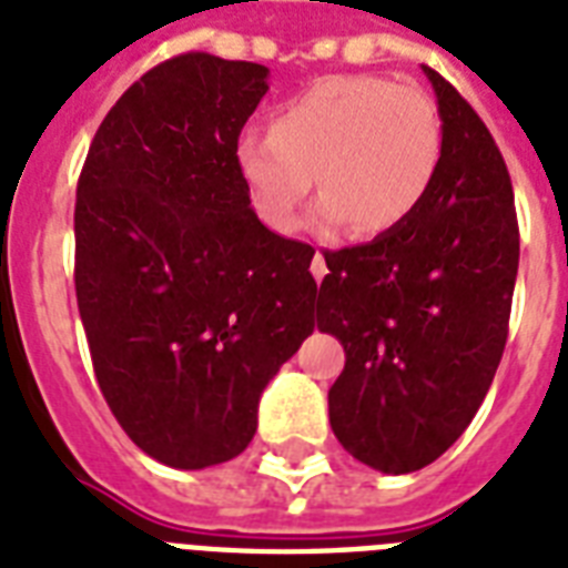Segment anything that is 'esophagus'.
<instances>
[{
	"mask_svg": "<svg viewBox=\"0 0 568 568\" xmlns=\"http://www.w3.org/2000/svg\"><path fill=\"white\" fill-rule=\"evenodd\" d=\"M310 271H312V276H315V280H324V274H327V258H324V253H321V250H315Z\"/></svg>",
	"mask_w": 568,
	"mask_h": 568,
	"instance_id": "esophagus-1",
	"label": "esophagus"
}]
</instances>
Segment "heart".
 <instances>
[{
    "mask_svg": "<svg viewBox=\"0 0 568 568\" xmlns=\"http://www.w3.org/2000/svg\"><path fill=\"white\" fill-rule=\"evenodd\" d=\"M445 155L442 111L422 84L324 75L276 105L271 132H244L235 162L265 226L294 232L318 180L324 230L383 235L413 217Z\"/></svg>",
    "mask_w": 568,
    "mask_h": 568,
    "instance_id": "b5f03b06",
    "label": "heart"
}]
</instances>
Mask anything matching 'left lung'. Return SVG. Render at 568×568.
Wrapping results in <instances>:
<instances>
[{"label":"left lung","instance_id":"1","mask_svg":"<svg viewBox=\"0 0 568 568\" xmlns=\"http://www.w3.org/2000/svg\"><path fill=\"white\" fill-rule=\"evenodd\" d=\"M445 155L422 209L368 244L327 250L318 329L345 345L329 424L383 475L430 466L463 436L493 386L519 271L513 182L489 129L424 67Z\"/></svg>","mask_w":568,"mask_h":568}]
</instances>
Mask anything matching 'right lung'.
Listing matches in <instances>:
<instances>
[{
  "instance_id": "right-lung-1",
  "label": "right lung",
  "mask_w": 568,
  "mask_h": 568,
  "mask_svg": "<svg viewBox=\"0 0 568 568\" xmlns=\"http://www.w3.org/2000/svg\"><path fill=\"white\" fill-rule=\"evenodd\" d=\"M267 67L168 58L97 129L75 189V301L105 404L173 468L239 457L315 329V250L250 209L235 162Z\"/></svg>"
}]
</instances>
